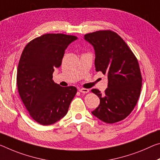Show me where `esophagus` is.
<instances>
[{
    "label": "esophagus",
    "mask_w": 160,
    "mask_h": 160,
    "mask_svg": "<svg viewBox=\"0 0 160 160\" xmlns=\"http://www.w3.org/2000/svg\"><path fill=\"white\" fill-rule=\"evenodd\" d=\"M79 91H80V92H82V93H88V92H89V90L86 89V88H80V89H79Z\"/></svg>",
    "instance_id": "34e87169"
}]
</instances>
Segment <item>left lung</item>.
<instances>
[{
	"label": "left lung",
	"instance_id": "8db88e82",
	"mask_svg": "<svg viewBox=\"0 0 160 160\" xmlns=\"http://www.w3.org/2000/svg\"><path fill=\"white\" fill-rule=\"evenodd\" d=\"M95 52V70L108 76V88L102 94L92 92L100 103L92 114L106 123L125 119L135 108L140 95L142 75L139 63L123 39L111 30H99L85 35Z\"/></svg>",
	"mask_w": 160,
	"mask_h": 160
}]
</instances>
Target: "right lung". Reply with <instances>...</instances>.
Segmentation results:
<instances>
[{
    "label": "right lung",
    "mask_w": 160,
    "mask_h": 160,
    "mask_svg": "<svg viewBox=\"0 0 160 160\" xmlns=\"http://www.w3.org/2000/svg\"><path fill=\"white\" fill-rule=\"evenodd\" d=\"M74 35L48 33L25 47L17 71L19 95L31 118L42 125H52L66 115L77 88L61 87L52 80L65 50L77 40Z\"/></svg>",
    "instance_id": "right-lung-1"
}]
</instances>
